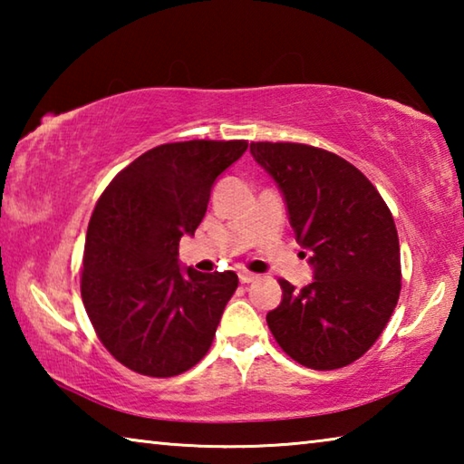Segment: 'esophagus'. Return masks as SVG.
<instances>
[{
  "label": "esophagus",
  "instance_id": "1",
  "mask_svg": "<svg viewBox=\"0 0 464 464\" xmlns=\"http://www.w3.org/2000/svg\"><path fill=\"white\" fill-rule=\"evenodd\" d=\"M257 276L256 274H251V272H239V282L241 285H249V282H254Z\"/></svg>",
  "mask_w": 464,
  "mask_h": 464
}]
</instances>
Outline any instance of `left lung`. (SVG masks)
I'll list each match as a JSON object with an SVG mask.
<instances>
[{"label": "left lung", "mask_w": 464, "mask_h": 464, "mask_svg": "<svg viewBox=\"0 0 464 464\" xmlns=\"http://www.w3.org/2000/svg\"><path fill=\"white\" fill-rule=\"evenodd\" d=\"M254 160L285 198L295 237L311 254L313 282L280 280L266 315L286 354L313 371L348 366L389 324L401 290L395 221L362 171L340 155L301 143H251Z\"/></svg>", "instance_id": "8db88e82"}]
</instances>
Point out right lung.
Here are the masks:
<instances>
[{"label":"right lung","instance_id":"1","mask_svg":"<svg viewBox=\"0 0 464 464\" xmlns=\"http://www.w3.org/2000/svg\"><path fill=\"white\" fill-rule=\"evenodd\" d=\"M247 140H184L137 157L102 192L88 227L82 298L104 348L145 376L207 354L237 274L182 268L178 246L207 213L215 179Z\"/></svg>","mask_w":464,"mask_h":464}]
</instances>
